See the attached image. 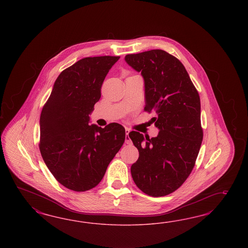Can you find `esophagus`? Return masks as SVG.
Returning a JSON list of instances; mask_svg holds the SVG:
<instances>
[{
  "mask_svg": "<svg viewBox=\"0 0 248 248\" xmlns=\"http://www.w3.org/2000/svg\"><path fill=\"white\" fill-rule=\"evenodd\" d=\"M129 132H130V130L128 128H125V143L127 144H132V141H131V139L128 135H129Z\"/></svg>",
  "mask_w": 248,
  "mask_h": 248,
  "instance_id": "1",
  "label": "esophagus"
}]
</instances>
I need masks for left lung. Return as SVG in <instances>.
Segmentation results:
<instances>
[{"mask_svg":"<svg viewBox=\"0 0 248 248\" xmlns=\"http://www.w3.org/2000/svg\"><path fill=\"white\" fill-rule=\"evenodd\" d=\"M124 59L143 75L144 111L156 113L152 121L160 130L152 138L129 133L139 151L132 177L144 194L165 196L180 187L195 166L203 136L200 97L187 71L172 54L157 49Z\"/></svg>","mask_w":248,"mask_h":248,"instance_id":"8db88e82","label":"left lung"}]
</instances>
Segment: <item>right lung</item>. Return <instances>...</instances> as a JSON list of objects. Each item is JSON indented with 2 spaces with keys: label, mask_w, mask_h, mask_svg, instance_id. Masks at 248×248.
Instances as JSON below:
<instances>
[{
  "label": "right lung",
  "mask_w": 248,
  "mask_h": 248,
  "mask_svg": "<svg viewBox=\"0 0 248 248\" xmlns=\"http://www.w3.org/2000/svg\"><path fill=\"white\" fill-rule=\"evenodd\" d=\"M119 58L86 57L64 69L41 113L42 157L54 178L75 192L97 186L125 140L117 123L105 128L88 124L105 76Z\"/></svg>",
  "instance_id": "add662e5"
}]
</instances>
